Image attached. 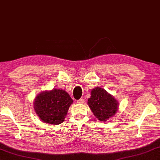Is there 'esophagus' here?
<instances>
[{"instance_id": "1", "label": "esophagus", "mask_w": 160, "mask_h": 160, "mask_svg": "<svg viewBox=\"0 0 160 160\" xmlns=\"http://www.w3.org/2000/svg\"><path fill=\"white\" fill-rule=\"evenodd\" d=\"M76 102L79 103V104H83V103L85 102V100H84L83 99H80L79 100H77Z\"/></svg>"}]
</instances>
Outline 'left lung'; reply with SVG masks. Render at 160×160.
<instances>
[{
  "label": "left lung",
  "mask_w": 160,
  "mask_h": 160,
  "mask_svg": "<svg viewBox=\"0 0 160 160\" xmlns=\"http://www.w3.org/2000/svg\"><path fill=\"white\" fill-rule=\"evenodd\" d=\"M88 105L94 115L102 121L113 117L118 109V103L104 89L96 88L91 92Z\"/></svg>",
  "instance_id": "8db88e82"
}]
</instances>
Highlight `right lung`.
I'll return each instance as SVG.
<instances>
[{"label":"right lung","instance_id":"1","mask_svg":"<svg viewBox=\"0 0 160 160\" xmlns=\"http://www.w3.org/2000/svg\"><path fill=\"white\" fill-rule=\"evenodd\" d=\"M72 102L66 91L54 89L39 94L35 99L34 108L43 122L57 125L64 121Z\"/></svg>","mask_w":160,"mask_h":160}]
</instances>
